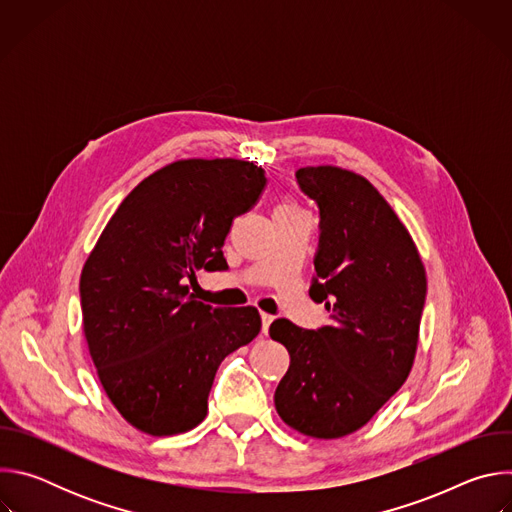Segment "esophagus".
Masks as SVG:
<instances>
[{
  "label": "esophagus",
  "instance_id": "obj_1",
  "mask_svg": "<svg viewBox=\"0 0 512 512\" xmlns=\"http://www.w3.org/2000/svg\"><path fill=\"white\" fill-rule=\"evenodd\" d=\"M261 322H263L261 330H263V334H267V330H269V326H271V322H273V316H271V314L261 312Z\"/></svg>",
  "mask_w": 512,
  "mask_h": 512
}]
</instances>
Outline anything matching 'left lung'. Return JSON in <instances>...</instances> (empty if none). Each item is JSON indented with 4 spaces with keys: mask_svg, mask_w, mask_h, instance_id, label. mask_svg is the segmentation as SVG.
I'll return each instance as SVG.
<instances>
[{
    "mask_svg": "<svg viewBox=\"0 0 512 512\" xmlns=\"http://www.w3.org/2000/svg\"><path fill=\"white\" fill-rule=\"evenodd\" d=\"M296 178L320 210L310 298L332 322L269 326L289 352L273 401L289 427L336 440L369 423L407 381L427 279L409 231L367 178L336 166L300 168Z\"/></svg>",
    "mask_w": 512,
    "mask_h": 512,
    "instance_id": "obj_1",
    "label": "left lung"
}]
</instances>
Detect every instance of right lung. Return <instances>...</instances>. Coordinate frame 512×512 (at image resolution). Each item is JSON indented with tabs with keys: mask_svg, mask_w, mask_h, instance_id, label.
I'll list each match as a JSON object with an SVG mask.
<instances>
[{
	"mask_svg": "<svg viewBox=\"0 0 512 512\" xmlns=\"http://www.w3.org/2000/svg\"><path fill=\"white\" fill-rule=\"evenodd\" d=\"M265 184V170L245 160L168 164L125 196L91 251L85 338L109 401L139 431L196 427L218 364L259 334L257 308L206 306L188 281L229 269L225 239Z\"/></svg>",
	"mask_w": 512,
	"mask_h": 512,
	"instance_id": "add662e5",
	"label": "right lung"
}]
</instances>
